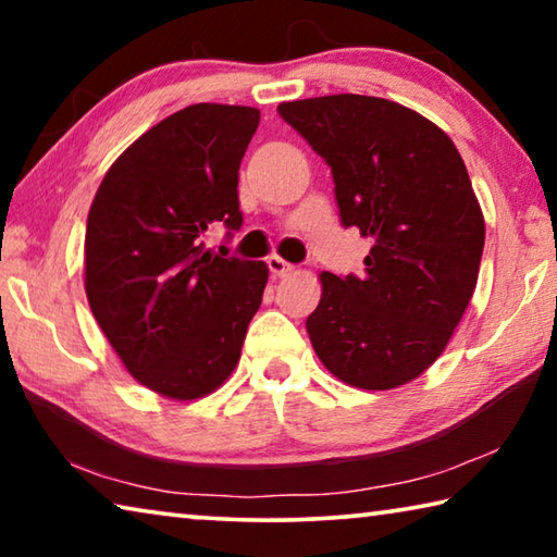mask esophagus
Masks as SVG:
<instances>
[{"label":"esophagus","instance_id":"1","mask_svg":"<svg viewBox=\"0 0 557 557\" xmlns=\"http://www.w3.org/2000/svg\"><path fill=\"white\" fill-rule=\"evenodd\" d=\"M268 268L272 272V277H287V275H292V272H295V265H289V262L282 260L280 256H270Z\"/></svg>","mask_w":557,"mask_h":557}]
</instances>
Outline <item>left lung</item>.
Segmentation results:
<instances>
[{"mask_svg":"<svg viewBox=\"0 0 557 557\" xmlns=\"http://www.w3.org/2000/svg\"><path fill=\"white\" fill-rule=\"evenodd\" d=\"M277 112L332 166L342 223L371 238L361 277L319 275L314 351L354 388H398L437 361L474 295L484 215L467 166L435 122L393 100L342 92Z\"/></svg>","mask_w":557,"mask_h":557,"instance_id":"left-lung-1","label":"left lung"}]
</instances>
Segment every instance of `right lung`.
<instances>
[{
  "label": "right lung",
  "instance_id": "right-lung-1",
  "mask_svg": "<svg viewBox=\"0 0 557 557\" xmlns=\"http://www.w3.org/2000/svg\"><path fill=\"white\" fill-rule=\"evenodd\" d=\"M260 110L199 102L132 143L92 199L86 295L120 361L174 400L233 373L268 285L265 262L203 248L213 223L238 231V169Z\"/></svg>",
  "mask_w": 557,
  "mask_h": 557
}]
</instances>
